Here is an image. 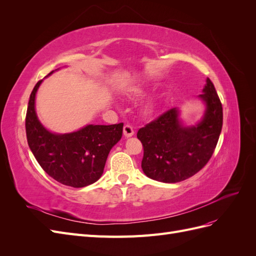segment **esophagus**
<instances>
[{
    "label": "esophagus",
    "instance_id": "esophagus-1",
    "mask_svg": "<svg viewBox=\"0 0 256 256\" xmlns=\"http://www.w3.org/2000/svg\"><path fill=\"white\" fill-rule=\"evenodd\" d=\"M134 134V130L132 128V126L130 125H125L124 126V136L126 138H130Z\"/></svg>",
    "mask_w": 256,
    "mask_h": 256
}]
</instances>
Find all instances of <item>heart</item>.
<instances>
[{"instance_id":"1","label":"heart","mask_w":256,"mask_h":256,"mask_svg":"<svg viewBox=\"0 0 256 256\" xmlns=\"http://www.w3.org/2000/svg\"><path fill=\"white\" fill-rule=\"evenodd\" d=\"M134 94H141L142 90H141V88H134Z\"/></svg>"}]
</instances>
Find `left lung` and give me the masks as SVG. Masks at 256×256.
I'll list each match as a JSON object with an SVG mask.
<instances>
[{
	"label": "left lung",
	"mask_w": 256,
	"mask_h": 256,
	"mask_svg": "<svg viewBox=\"0 0 256 256\" xmlns=\"http://www.w3.org/2000/svg\"><path fill=\"white\" fill-rule=\"evenodd\" d=\"M203 120L184 127L173 108L138 131L144 150L142 168L146 176L162 182H178L200 171L212 158L223 124V111L214 85L207 78L203 94Z\"/></svg>",
	"instance_id": "left-lung-1"
}]
</instances>
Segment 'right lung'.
<instances>
[{
	"label": "right lung",
	"mask_w": 256,
	"mask_h": 256,
	"mask_svg": "<svg viewBox=\"0 0 256 256\" xmlns=\"http://www.w3.org/2000/svg\"><path fill=\"white\" fill-rule=\"evenodd\" d=\"M42 81L30 92L26 116L28 144L34 157L46 173L65 186L82 188L97 182L104 173L108 154L120 140L124 124L88 125L65 134L50 132L35 112V96Z\"/></svg>",
	"instance_id": "obj_1"
}]
</instances>
